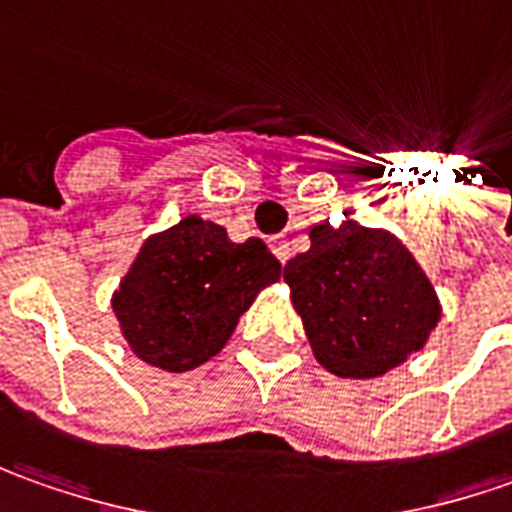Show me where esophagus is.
Here are the masks:
<instances>
[{
  "mask_svg": "<svg viewBox=\"0 0 512 512\" xmlns=\"http://www.w3.org/2000/svg\"><path fill=\"white\" fill-rule=\"evenodd\" d=\"M269 246H272V252L277 255V260L280 263H286L291 257V249H289V240L283 238V235H274L272 240H269Z\"/></svg>",
  "mask_w": 512,
  "mask_h": 512,
  "instance_id": "1",
  "label": "esophagus"
}]
</instances>
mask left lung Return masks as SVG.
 <instances>
[{"label": "left lung", "instance_id": "1", "mask_svg": "<svg viewBox=\"0 0 512 512\" xmlns=\"http://www.w3.org/2000/svg\"><path fill=\"white\" fill-rule=\"evenodd\" d=\"M283 280L314 360L334 377L377 379L422 351L442 320L431 277L385 226L317 223Z\"/></svg>", "mask_w": 512, "mask_h": 512}]
</instances>
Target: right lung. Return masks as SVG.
Instances as JSON below:
<instances>
[{
  "instance_id": "1",
  "label": "right lung",
  "mask_w": 512,
  "mask_h": 512,
  "mask_svg": "<svg viewBox=\"0 0 512 512\" xmlns=\"http://www.w3.org/2000/svg\"><path fill=\"white\" fill-rule=\"evenodd\" d=\"M277 280L280 260L263 240L235 243L221 223L186 215L141 243L110 306L138 360L184 374L221 354L257 294Z\"/></svg>"
}]
</instances>
